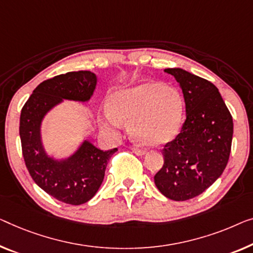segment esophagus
Returning <instances> with one entry per match:
<instances>
[{
  "label": "esophagus",
  "mask_w": 253,
  "mask_h": 253,
  "mask_svg": "<svg viewBox=\"0 0 253 253\" xmlns=\"http://www.w3.org/2000/svg\"><path fill=\"white\" fill-rule=\"evenodd\" d=\"M131 151H133L135 154H137V156H144L146 153V151L144 149L138 148V146H133V148H131Z\"/></svg>",
  "instance_id": "esophagus-1"
}]
</instances>
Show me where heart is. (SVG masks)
I'll return each instance as SVG.
<instances>
[{
  "label": "heart",
  "instance_id": "heart-1",
  "mask_svg": "<svg viewBox=\"0 0 253 253\" xmlns=\"http://www.w3.org/2000/svg\"><path fill=\"white\" fill-rule=\"evenodd\" d=\"M184 118L180 94L157 82L117 89L109 100L102 126L117 130L120 122H129L128 130L135 141L148 146H161L179 134Z\"/></svg>",
  "mask_w": 253,
  "mask_h": 253
}]
</instances>
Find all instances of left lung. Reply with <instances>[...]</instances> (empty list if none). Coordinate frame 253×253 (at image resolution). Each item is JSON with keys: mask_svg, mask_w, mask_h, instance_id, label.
<instances>
[{"mask_svg": "<svg viewBox=\"0 0 253 253\" xmlns=\"http://www.w3.org/2000/svg\"><path fill=\"white\" fill-rule=\"evenodd\" d=\"M182 88L186 120L163 150L164 166L154 183L174 201L193 199L212 185L228 163L233 118L212 83L180 68H168Z\"/></svg>", "mask_w": 253, "mask_h": 253, "instance_id": "8db88e82", "label": "left lung"}]
</instances>
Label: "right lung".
<instances>
[{"label":"right lung","instance_id":"add662e5","mask_svg":"<svg viewBox=\"0 0 253 253\" xmlns=\"http://www.w3.org/2000/svg\"><path fill=\"white\" fill-rule=\"evenodd\" d=\"M96 83V75L86 70L59 75L41 83L21 110L19 134L26 167L43 191L67 205H83L95 195L117 148L102 151L84 139L71 156L54 159L44 149L41 127L47 112L63 100L88 102Z\"/></svg>","mask_w":253,"mask_h":253}]
</instances>
